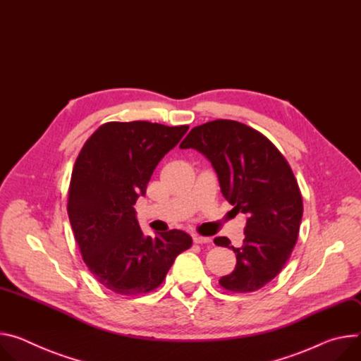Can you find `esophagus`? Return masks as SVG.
Returning a JSON list of instances; mask_svg holds the SVG:
<instances>
[{
	"mask_svg": "<svg viewBox=\"0 0 361 361\" xmlns=\"http://www.w3.org/2000/svg\"><path fill=\"white\" fill-rule=\"evenodd\" d=\"M193 243L195 244H209L211 238L209 236H201V235H193Z\"/></svg>",
	"mask_w": 361,
	"mask_h": 361,
	"instance_id": "1",
	"label": "esophagus"
}]
</instances>
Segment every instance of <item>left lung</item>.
I'll return each mask as SVG.
<instances>
[{"instance_id":"1","label":"left lung","mask_w":361,"mask_h":361,"mask_svg":"<svg viewBox=\"0 0 361 361\" xmlns=\"http://www.w3.org/2000/svg\"><path fill=\"white\" fill-rule=\"evenodd\" d=\"M179 147L208 157L232 211L247 216L241 247H232L226 236L214 239L236 255L221 287L232 293L262 288L290 259L302 218L301 192L286 157L262 133L225 118L193 128Z\"/></svg>"}]
</instances>
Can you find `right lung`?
<instances>
[{
	"label": "right lung",
	"mask_w": 361,
	"mask_h": 361,
	"mask_svg": "<svg viewBox=\"0 0 361 361\" xmlns=\"http://www.w3.org/2000/svg\"><path fill=\"white\" fill-rule=\"evenodd\" d=\"M189 126L109 122L80 150L71 173L67 212L83 261L97 281L122 295L157 288L175 258L190 248L179 229L145 236L133 205L150 176Z\"/></svg>",
	"instance_id": "1"
}]
</instances>
